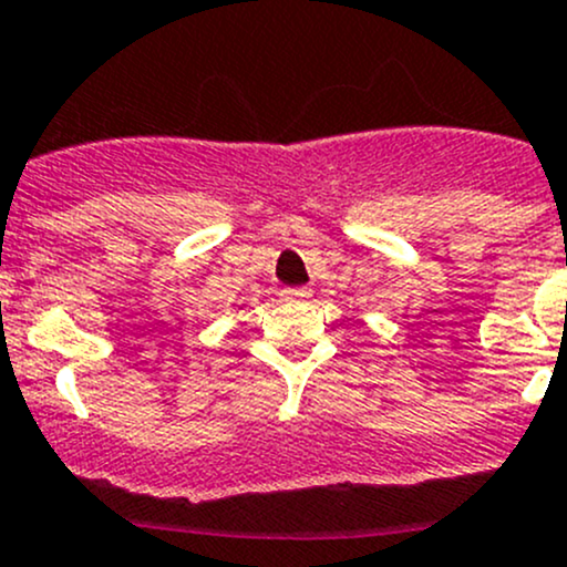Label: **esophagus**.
Here are the masks:
<instances>
[{
    "mask_svg": "<svg viewBox=\"0 0 567 567\" xmlns=\"http://www.w3.org/2000/svg\"><path fill=\"white\" fill-rule=\"evenodd\" d=\"M282 296H285V301H307L312 296V290L310 288H288V290H282Z\"/></svg>",
    "mask_w": 567,
    "mask_h": 567,
    "instance_id": "obj_1",
    "label": "esophagus"
}]
</instances>
